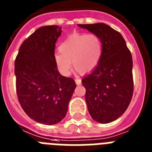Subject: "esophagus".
Masks as SVG:
<instances>
[{
	"label": "esophagus",
	"instance_id": "34e87169",
	"mask_svg": "<svg viewBox=\"0 0 152 152\" xmlns=\"http://www.w3.org/2000/svg\"><path fill=\"white\" fill-rule=\"evenodd\" d=\"M75 82H76V83L77 85H80L81 84V80H80V78H76V80H75Z\"/></svg>",
	"mask_w": 152,
	"mask_h": 152
}]
</instances>
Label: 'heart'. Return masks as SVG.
Segmentation results:
<instances>
[{
  "label": "heart",
  "mask_w": 152,
  "mask_h": 152,
  "mask_svg": "<svg viewBox=\"0 0 152 152\" xmlns=\"http://www.w3.org/2000/svg\"><path fill=\"white\" fill-rule=\"evenodd\" d=\"M60 52L54 54L58 69L69 76L73 63L80 72H87L96 66L102 55V43L96 34H73L60 44Z\"/></svg>",
  "instance_id": "obj_1"
}]
</instances>
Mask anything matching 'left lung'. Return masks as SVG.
<instances>
[{
  "mask_svg": "<svg viewBox=\"0 0 152 152\" xmlns=\"http://www.w3.org/2000/svg\"><path fill=\"white\" fill-rule=\"evenodd\" d=\"M98 36L102 55L98 65L82 80L88 110L95 121L109 123L129 107L134 90L132 57L122 34L105 23L78 24Z\"/></svg>",
  "mask_w": 152,
  "mask_h": 152,
  "instance_id": "left-lung-1",
  "label": "left lung"
}]
</instances>
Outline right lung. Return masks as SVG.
Wrapping results in <instances>:
<instances>
[{
  "label": "right lung",
  "instance_id": "right-lung-1",
  "mask_svg": "<svg viewBox=\"0 0 152 152\" xmlns=\"http://www.w3.org/2000/svg\"><path fill=\"white\" fill-rule=\"evenodd\" d=\"M61 27L44 26L25 39L14 62L16 89L21 107L30 118L51 125L64 118L76 85L62 76L54 60Z\"/></svg>",
  "mask_w": 152,
  "mask_h": 152
}]
</instances>
